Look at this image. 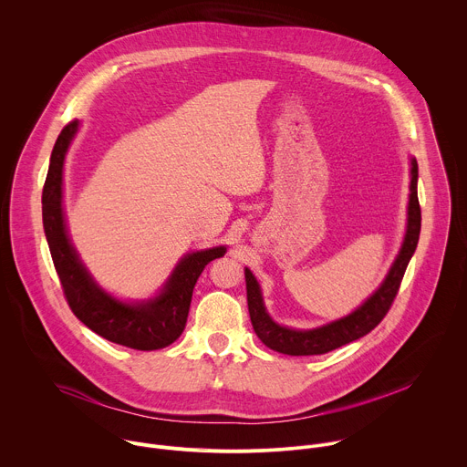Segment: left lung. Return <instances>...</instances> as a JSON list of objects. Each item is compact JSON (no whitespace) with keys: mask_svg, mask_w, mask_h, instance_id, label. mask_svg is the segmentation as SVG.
<instances>
[{"mask_svg":"<svg viewBox=\"0 0 467 467\" xmlns=\"http://www.w3.org/2000/svg\"><path fill=\"white\" fill-rule=\"evenodd\" d=\"M410 197H409V223H407V234L399 251L397 258L393 260L391 268L382 281V285L377 288V292L364 301L362 306H358L349 316L337 319L332 323H327L317 328L310 330H297L290 327H283L275 323L268 310L264 306L260 286L251 274V270L245 268V286H247V306L253 328L256 337L264 346L270 349L292 355V357H308V355H323L332 349H338L353 340H358L366 337L369 330H373L382 317L388 314L399 286H401L403 275L407 272V265L418 247L420 231H421V209L418 202V162L416 159L410 161Z\"/></svg>","mask_w":467,"mask_h":467,"instance_id":"left-lung-1","label":"left lung"}]
</instances>
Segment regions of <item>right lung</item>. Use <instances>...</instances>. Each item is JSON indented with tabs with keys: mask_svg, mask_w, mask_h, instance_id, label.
<instances>
[{
	"mask_svg": "<svg viewBox=\"0 0 467 467\" xmlns=\"http://www.w3.org/2000/svg\"><path fill=\"white\" fill-rule=\"evenodd\" d=\"M78 129L79 121L74 119L60 130L42 190L44 233L64 297L78 319L105 340L139 351L162 349L182 335L199 275L211 260L223 256L227 247L195 251L181 258L162 292L148 301L123 303L99 288L68 238L62 213V166Z\"/></svg>",
	"mask_w": 467,
	"mask_h": 467,
	"instance_id": "obj_1",
	"label": "right lung"
}]
</instances>
